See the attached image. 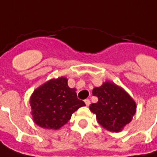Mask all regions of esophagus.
Instances as JSON below:
<instances>
[{
  "label": "esophagus",
  "instance_id": "34e87169",
  "mask_svg": "<svg viewBox=\"0 0 157 157\" xmlns=\"http://www.w3.org/2000/svg\"><path fill=\"white\" fill-rule=\"evenodd\" d=\"M85 103H86V106H89L90 104H91V102H90V100H89V99H86Z\"/></svg>",
  "mask_w": 157,
  "mask_h": 157
}]
</instances>
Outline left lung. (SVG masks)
<instances>
[{
  "label": "left lung",
  "mask_w": 157,
  "mask_h": 157,
  "mask_svg": "<svg viewBox=\"0 0 157 157\" xmlns=\"http://www.w3.org/2000/svg\"><path fill=\"white\" fill-rule=\"evenodd\" d=\"M92 95L98 102L92 103L90 110L97 116L99 124L111 132H120L133 118L136 103L124 90L114 83L106 82L95 87Z\"/></svg>",
  "instance_id": "obj_1"
}]
</instances>
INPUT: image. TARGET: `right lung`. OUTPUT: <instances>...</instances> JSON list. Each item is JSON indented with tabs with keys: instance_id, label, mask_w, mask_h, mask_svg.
I'll return each mask as SVG.
<instances>
[{
	"instance_id": "obj_1",
	"label": "right lung",
	"mask_w": 157,
	"mask_h": 157,
	"mask_svg": "<svg viewBox=\"0 0 157 157\" xmlns=\"http://www.w3.org/2000/svg\"><path fill=\"white\" fill-rule=\"evenodd\" d=\"M68 79H51L34 90L30 98L33 119L47 129H59L79 108L86 106L79 100L75 88H70Z\"/></svg>"
}]
</instances>
